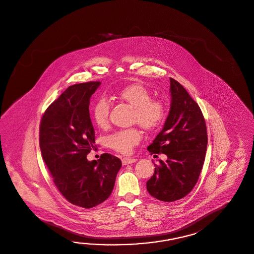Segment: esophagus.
<instances>
[{
  "label": "esophagus",
  "mask_w": 254,
  "mask_h": 254,
  "mask_svg": "<svg viewBox=\"0 0 254 254\" xmlns=\"http://www.w3.org/2000/svg\"><path fill=\"white\" fill-rule=\"evenodd\" d=\"M136 161L137 159L135 158L125 157L122 159V164L123 165H130L133 163H136Z\"/></svg>",
  "instance_id": "34e87169"
}]
</instances>
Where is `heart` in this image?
I'll return each instance as SVG.
<instances>
[{
    "mask_svg": "<svg viewBox=\"0 0 254 254\" xmlns=\"http://www.w3.org/2000/svg\"><path fill=\"white\" fill-rule=\"evenodd\" d=\"M117 97L134 108L133 122L146 130H154L162 126L166 117V107L163 101L152 100L150 90L140 84L125 87ZM111 105L106 98H100L92 108V118L98 127H105L109 123ZM141 134L137 128L131 127L117 131L108 137V145L113 150L123 153H130L140 141Z\"/></svg>",
    "mask_w": 254,
    "mask_h": 254,
    "instance_id": "obj_1",
    "label": "heart"
}]
</instances>
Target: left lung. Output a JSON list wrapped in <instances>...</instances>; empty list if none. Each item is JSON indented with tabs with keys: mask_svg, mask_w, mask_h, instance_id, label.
Here are the masks:
<instances>
[{
	"mask_svg": "<svg viewBox=\"0 0 254 254\" xmlns=\"http://www.w3.org/2000/svg\"><path fill=\"white\" fill-rule=\"evenodd\" d=\"M171 104L163 129L148 146L151 154L164 153L147 190L155 199L172 202L184 198L196 185L207 150L205 120L198 103L184 87L170 78ZM157 155H154L156 157Z\"/></svg>",
	"mask_w": 254,
	"mask_h": 254,
	"instance_id": "1",
	"label": "left lung"
}]
</instances>
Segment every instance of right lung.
Masks as SVG:
<instances>
[{
	"instance_id": "obj_1",
	"label": "right lung",
	"mask_w": 254,
	"mask_h": 254,
	"mask_svg": "<svg viewBox=\"0 0 254 254\" xmlns=\"http://www.w3.org/2000/svg\"><path fill=\"white\" fill-rule=\"evenodd\" d=\"M100 85L90 81L68 87L49 106L40 126L41 155L55 186L69 202L86 209L108 199L122 166L109 153L97 161L87 159L95 149L89 101Z\"/></svg>"
}]
</instances>
